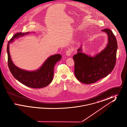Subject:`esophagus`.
<instances>
[{"label":"esophagus","instance_id":"1","mask_svg":"<svg viewBox=\"0 0 127 127\" xmlns=\"http://www.w3.org/2000/svg\"><path fill=\"white\" fill-rule=\"evenodd\" d=\"M73 49L71 48L68 49L66 51V55L67 56H70L73 52Z\"/></svg>","mask_w":127,"mask_h":127}]
</instances>
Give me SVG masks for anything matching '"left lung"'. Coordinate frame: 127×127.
Listing matches in <instances>:
<instances>
[{
    "mask_svg": "<svg viewBox=\"0 0 127 127\" xmlns=\"http://www.w3.org/2000/svg\"><path fill=\"white\" fill-rule=\"evenodd\" d=\"M108 36V43L104 50L93 57L82 53V47L74 55V73L76 78L84 84L95 83L107 76L114 68L118 44L115 35L109 29L102 30Z\"/></svg>",
    "mask_w": 127,
    "mask_h": 127,
    "instance_id": "8db88e82",
    "label": "left lung"
}]
</instances>
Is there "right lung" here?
Instances as JSON below:
<instances>
[{"label":"right lung","mask_w":127,"mask_h":127,"mask_svg":"<svg viewBox=\"0 0 127 127\" xmlns=\"http://www.w3.org/2000/svg\"><path fill=\"white\" fill-rule=\"evenodd\" d=\"M29 33H16L8 42L7 46L8 66L13 77L22 84L33 89L42 88L47 86L52 81L55 65L61 60L62 56L60 54H56L49 57L41 67L36 71H26L16 66L10 58L9 50V43L12 42L15 38L24 36Z\"/></svg>","instance_id":"right-lung-1"}]
</instances>
